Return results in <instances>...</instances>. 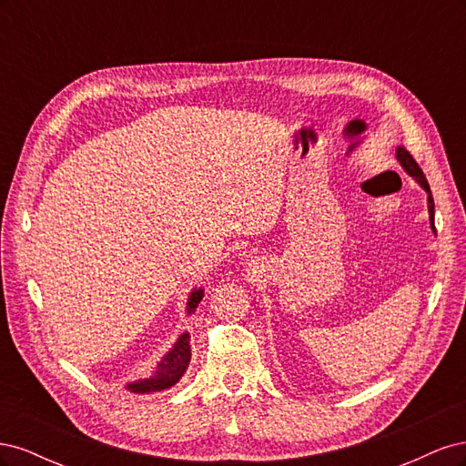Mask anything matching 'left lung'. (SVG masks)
<instances>
[{
    "mask_svg": "<svg viewBox=\"0 0 466 466\" xmlns=\"http://www.w3.org/2000/svg\"><path fill=\"white\" fill-rule=\"evenodd\" d=\"M397 159H399V163L404 167V171L410 175V177H414L416 180H418V185L424 188L426 192H428V209H430V225H431V229L435 231V225H433V198H431V190H430V185H428V180H426V177H424V173H421V168H420V165L414 161V157L410 153H408L402 146H399L397 147Z\"/></svg>",
    "mask_w": 466,
    "mask_h": 466,
    "instance_id": "1",
    "label": "left lung"
}]
</instances>
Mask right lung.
Listing matches in <instances>:
<instances>
[{"instance_id": "obj_1", "label": "right lung", "mask_w": 466, "mask_h": 466, "mask_svg": "<svg viewBox=\"0 0 466 466\" xmlns=\"http://www.w3.org/2000/svg\"><path fill=\"white\" fill-rule=\"evenodd\" d=\"M204 298V289H192V293L188 295V303H187V313L192 315L196 311V307L202 301ZM190 334L185 332L178 336V340L175 342V346L167 351L163 356V360L157 363L153 375L147 379H139L134 380V383L126 385L130 392H139V394H147V392H157V390H165L168 387L177 385L180 377L185 375L188 363H190Z\"/></svg>"}]
</instances>
